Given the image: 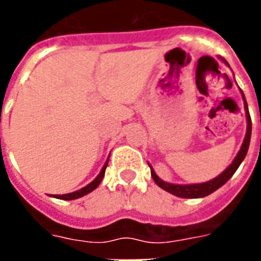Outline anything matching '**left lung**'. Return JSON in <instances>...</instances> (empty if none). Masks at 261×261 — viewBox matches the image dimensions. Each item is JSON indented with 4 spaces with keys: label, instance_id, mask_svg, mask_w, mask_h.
<instances>
[{
    "label": "left lung",
    "instance_id": "obj_1",
    "mask_svg": "<svg viewBox=\"0 0 261 261\" xmlns=\"http://www.w3.org/2000/svg\"><path fill=\"white\" fill-rule=\"evenodd\" d=\"M222 61L226 66H229V63L225 61L223 58H219ZM230 67V66H229ZM241 96H243L244 100V108H245V115H247V133H245V138H244V142L240 147L239 153L234 157V160L231 161V164L225 169L221 174H218L217 177L211 178L208 181L204 182H198V184H172V182H167L161 180V178L155 174L154 169L151 168V165L149 163V167H150L151 177L155 181V184L159 187H161L163 190H165L169 194L174 195V196H178V198H187V199H196V198H204L207 195L213 194L214 191H217L218 188L225 184V182L229 180V178L234 174V172L239 169V167L241 165V163L245 159V155L248 153V149H249V143H251V134H252V120L251 116H249V110H248L247 100H245V96H244L243 90H241Z\"/></svg>",
    "mask_w": 261,
    "mask_h": 261
}]
</instances>
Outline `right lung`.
Here are the masks:
<instances>
[{
    "label": "right lung",
    "instance_id": "add662e5",
    "mask_svg": "<svg viewBox=\"0 0 261 261\" xmlns=\"http://www.w3.org/2000/svg\"><path fill=\"white\" fill-rule=\"evenodd\" d=\"M108 160H110V157L107 159L106 164H104V167L101 168V171H100V173L97 174V177L94 178L93 181L89 182L88 186H85L84 188H81V190L79 191H74V192H70V194H65V195H54L53 198H57V199H62V200H74V199H79L81 198V196H85V195H88L89 192H92L93 190H96L98 187V184L101 182L102 177H104V174H106V168L107 165H108Z\"/></svg>",
    "mask_w": 261,
    "mask_h": 261
}]
</instances>
